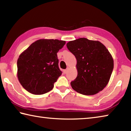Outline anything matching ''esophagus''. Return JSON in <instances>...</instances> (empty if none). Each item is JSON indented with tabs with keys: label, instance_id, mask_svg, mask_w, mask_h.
I'll use <instances>...</instances> for the list:
<instances>
[{
	"label": "esophagus",
	"instance_id": "esophagus-1",
	"mask_svg": "<svg viewBox=\"0 0 131 131\" xmlns=\"http://www.w3.org/2000/svg\"><path fill=\"white\" fill-rule=\"evenodd\" d=\"M68 70H69V68H67L66 69H65V70H63V73L65 74H66V73H67V72H68Z\"/></svg>",
	"mask_w": 131,
	"mask_h": 131
}]
</instances>
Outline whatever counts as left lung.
<instances>
[{"mask_svg": "<svg viewBox=\"0 0 131 131\" xmlns=\"http://www.w3.org/2000/svg\"><path fill=\"white\" fill-rule=\"evenodd\" d=\"M66 46L77 59V76L70 83L73 89L85 95L103 90L114 68L113 59L105 46L86 38L70 41Z\"/></svg>", "mask_w": 131, "mask_h": 131, "instance_id": "obj_1", "label": "left lung"}]
</instances>
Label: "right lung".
<instances>
[{
	"instance_id": "obj_1",
	"label": "right lung",
	"mask_w": 131,
	"mask_h": 131,
	"mask_svg": "<svg viewBox=\"0 0 131 131\" xmlns=\"http://www.w3.org/2000/svg\"><path fill=\"white\" fill-rule=\"evenodd\" d=\"M65 43V41L57 39L38 40L19 55L17 76L27 91L41 95L52 90L62 73L57 54Z\"/></svg>"
}]
</instances>
